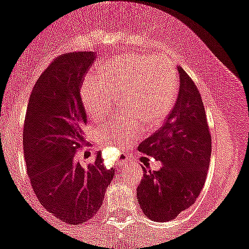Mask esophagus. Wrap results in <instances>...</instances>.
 <instances>
[{
	"mask_svg": "<svg viewBox=\"0 0 249 249\" xmlns=\"http://www.w3.org/2000/svg\"><path fill=\"white\" fill-rule=\"evenodd\" d=\"M127 164H128V158L121 159V160H120V165H121V166H126Z\"/></svg>",
	"mask_w": 249,
	"mask_h": 249,
	"instance_id": "esophagus-1",
	"label": "esophagus"
}]
</instances>
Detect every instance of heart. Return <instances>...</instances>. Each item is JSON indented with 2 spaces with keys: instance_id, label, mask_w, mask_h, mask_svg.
<instances>
[{
  "instance_id": "heart-1",
  "label": "heart",
  "mask_w": 249,
  "mask_h": 249,
  "mask_svg": "<svg viewBox=\"0 0 249 249\" xmlns=\"http://www.w3.org/2000/svg\"><path fill=\"white\" fill-rule=\"evenodd\" d=\"M177 75L166 60L150 55H129L106 62L88 73L80 84V100L88 116L99 120L122 98V111L96 128L103 143L126 145L141 133L164 122L177 99Z\"/></svg>"
}]
</instances>
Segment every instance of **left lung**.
<instances>
[{"instance_id": "8db88e82", "label": "left lung", "mask_w": 249, "mask_h": 249, "mask_svg": "<svg viewBox=\"0 0 249 249\" xmlns=\"http://www.w3.org/2000/svg\"><path fill=\"white\" fill-rule=\"evenodd\" d=\"M179 90L166 121L138 150L162 162L159 171H146L137 187L144 214L155 221H170L197 200L205 183L212 155V136L198 88L183 68L177 67Z\"/></svg>"}]
</instances>
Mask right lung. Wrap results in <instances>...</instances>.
Returning <instances> with one entry per match:
<instances>
[{"mask_svg":"<svg viewBox=\"0 0 249 249\" xmlns=\"http://www.w3.org/2000/svg\"><path fill=\"white\" fill-rule=\"evenodd\" d=\"M94 52L58 56L34 85L28 104L23 146L28 176L40 204L53 216L78 225L95 216L115 169H106L99 151L91 161L83 128L87 113L80 100L83 77L95 61Z\"/></svg>","mask_w":249,"mask_h":249,"instance_id":"1","label":"right lung"}]
</instances>
